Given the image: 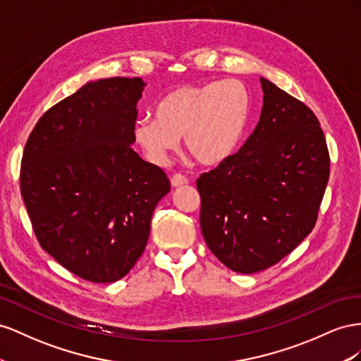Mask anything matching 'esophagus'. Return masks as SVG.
<instances>
[{"label":"esophagus","instance_id":"obj_1","mask_svg":"<svg viewBox=\"0 0 361 361\" xmlns=\"http://www.w3.org/2000/svg\"><path fill=\"white\" fill-rule=\"evenodd\" d=\"M188 183H189L188 177H186V175H183V173H173L172 178H171L172 188H180V186H184V184H188Z\"/></svg>","mask_w":361,"mask_h":361}]
</instances>
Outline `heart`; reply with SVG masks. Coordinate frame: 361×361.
I'll return each mask as SVG.
<instances>
[{"instance_id":"b5f03b06","label":"heart","mask_w":361,"mask_h":361,"mask_svg":"<svg viewBox=\"0 0 361 361\" xmlns=\"http://www.w3.org/2000/svg\"><path fill=\"white\" fill-rule=\"evenodd\" d=\"M156 119L143 118L133 139L151 163H168L180 137L202 164H218L239 145L250 116V95L235 80L202 86H181L157 102Z\"/></svg>"}]
</instances>
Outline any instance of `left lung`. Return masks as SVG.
Returning <instances> with one entry per match:
<instances>
[{
	"label": "left lung",
	"instance_id": "left-lung-1",
	"mask_svg": "<svg viewBox=\"0 0 361 361\" xmlns=\"http://www.w3.org/2000/svg\"><path fill=\"white\" fill-rule=\"evenodd\" d=\"M260 83L263 109L252 135L197 180L204 240L239 274L267 269L312 233L329 178L314 113L269 80Z\"/></svg>",
	"mask_w": 361,
	"mask_h": 361
}]
</instances>
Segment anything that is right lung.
Returning <instances> with one entry per match:
<instances>
[{"mask_svg": "<svg viewBox=\"0 0 361 361\" xmlns=\"http://www.w3.org/2000/svg\"><path fill=\"white\" fill-rule=\"evenodd\" d=\"M142 78L90 81L47 110L20 161V195L40 246L92 283L126 276L145 250L154 209L171 190L131 148Z\"/></svg>", "mask_w": 361, "mask_h": 361, "instance_id": "add662e5", "label": "right lung"}]
</instances>
